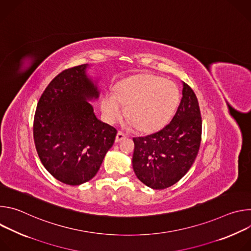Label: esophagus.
I'll list each match as a JSON object with an SVG mask.
<instances>
[{
  "label": "esophagus",
  "instance_id": "1",
  "mask_svg": "<svg viewBox=\"0 0 251 251\" xmlns=\"http://www.w3.org/2000/svg\"><path fill=\"white\" fill-rule=\"evenodd\" d=\"M125 137H126V136H125V134H124V133H122V132H118V133H117V135H116V138H115V142H116V143H118V142H120L121 140H123Z\"/></svg>",
  "mask_w": 251,
  "mask_h": 251
}]
</instances>
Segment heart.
Listing matches in <instances>:
<instances>
[{
	"instance_id": "heart-1",
	"label": "heart",
	"mask_w": 251,
	"mask_h": 251,
	"mask_svg": "<svg viewBox=\"0 0 251 251\" xmlns=\"http://www.w3.org/2000/svg\"><path fill=\"white\" fill-rule=\"evenodd\" d=\"M180 90L164 77L137 75L122 80L116 94L107 93L101 104L106 121L113 123L124 112L129 116L126 124L136 125L143 132H153L165 126L180 103Z\"/></svg>"
}]
</instances>
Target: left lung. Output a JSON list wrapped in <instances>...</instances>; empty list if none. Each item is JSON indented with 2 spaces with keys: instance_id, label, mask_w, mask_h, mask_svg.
I'll return each instance as SVG.
<instances>
[{
  "instance_id": "left-lung-1",
  "label": "left lung",
  "mask_w": 251,
  "mask_h": 251,
  "mask_svg": "<svg viewBox=\"0 0 251 251\" xmlns=\"http://www.w3.org/2000/svg\"><path fill=\"white\" fill-rule=\"evenodd\" d=\"M182 99L171 122L162 130L133 138V170L139 180L154 190L167 189L187 174L198 155L201 117L193 89L182 82Z\"/></svg>"
}]
</instances>
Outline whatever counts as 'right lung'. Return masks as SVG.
<instances>
[{
    "label": "right lung",
    "instance_id": "1",
    "mask_svg": "<svg viewBox=\"0 0 251 251\" xmlns=\"http://www.w3.org/2000/svg\"><path fill=\"white\" fill-rule=\"evenodd\" d=\"M82 64L63 70L48 85L35 110L33 139L48 172L59 182L79 186L97 174L117 131L99 120L90 102L100 95V77Z\"/></svg>",
    "mask_w": 251,
    "mask_h": 251
}]
</instances>
